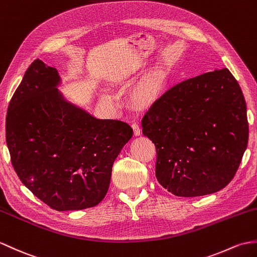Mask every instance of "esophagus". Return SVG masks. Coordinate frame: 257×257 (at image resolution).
<instances>
[{
    "mask_svg": "<svg viewBox=\"0 0 257 257\" xmlns=\"http://www.w3.org/2000/svg\"><path fill=\"white\" fill-rule=\"evenodd\" d=\"M131 127H133V129H134V135L135 136H140L141 135V129H140L138 123L133 122V124H131Z\"/></svg>",
    "mask_w": 257,
    "mask_h": 257,
    "instance_id": "obj_1",
    "label": "esophagus"
}]
</instances>
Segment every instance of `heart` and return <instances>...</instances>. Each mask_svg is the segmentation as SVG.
I'll return each mask as SVG.
<instances>
[{
  "mask_svg": "<svg viewBox=\"0 0 257 257\" xmlns=\"http://www.w3.org/2000/svg\"><path fill=\"white\" fill-rule=\"evenodd\" d=\"M166 82V72L163 68H156L150 71L136 85L131 92V100L138 106L151 105L158 98ZM105 101L110 103L111 98L108 95L101 96Z\"/></svg>",
  "mask_w": 257,
  "mask_h": 257,
  "instance_id": "obj_1",
  "label": "heart"
}]
</instances>
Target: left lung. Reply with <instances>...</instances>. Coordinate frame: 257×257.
Segmentation results:
<instances>
[{
  "label": "left lung",
  "mask_w": 257,
  "mask_h": 257,
  "mask_svg": "<svg viewBox=\"0 0 257 257\" xmlns=\"http://www.w3.org/2000/svg\"><path fill=\"white\" fill-rule=\"evenodd\" d=\"M141 124L142 134L157 148L158 182L181 197L224 188L248 141L245 99L226 68L166 89Z\"/></svg>",
  "instance_id": "1"
}]
</instances>
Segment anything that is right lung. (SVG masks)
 I'll list each match as a JSON object with an SVG mask.
<instances>
[{
    "mask_svg": "<svg viewBox=\"0 0 257 257\" xmlns=\"http://www.w3.org/2000/svg\"><path fill=\"white\" fill-rule=\"evenodd\" d=\"M57 69L35 60L12 97L5 130L22 183L58 211L98 205L133 137L128 123L97 119L64 98Z\"/></svg>",
    "mask_w": 257,
    "mask_h": 257,
    "instance_id": "1",
    "label": "right lung"
}]
</instances>
